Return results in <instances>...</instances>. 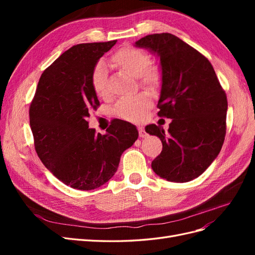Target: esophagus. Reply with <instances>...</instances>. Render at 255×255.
I'll return each instance as SVG.
<instances>
[{
  "label": "esophagus",
  "instance_id": "obj_1",
  "mask_svg": "<svg viewBox=\"0 0 255 255\" xmlns=\"http://www.w3.org/2000/svg\"><path fill=\"white\" fill-rule=\"evenodd\" d=\"M137 128H138V133H139V137L140 138H144V137H146V135H148V134L145 133V130H144V128L142 127H138Z\"/></svg>",
  "mask_w": 255,
  "mask_h": 255
}]
</instances>
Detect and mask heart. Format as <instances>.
I'll list each match as a JSON object with an SVG mask.
<instances>
[{
	"instance_id": "1",
	"label": "heart",
	"mask_w": 255,
	"mask_h": 255,
	"mask_svg": "<svg viewBox=\"0 0 255 255\" xmlns=\"http://www.w3.org/2000/svg\"><path fill=\"white\" fill-rule=\"evenodd\" d=\"M111 60L116 68L135 76L140 86L152 90L160 86L163 80L161 72L158 67L150 65V57L144 51L135 47H123L113 54ZM91 85L98 97L105 98L109 95L106 69L102 61H99L92 70ZM151 105V96L142 91L130 98L120 100L116 104L114 113L122 119L137 122L143 119Z\"/></svg>"
}]
</instances>
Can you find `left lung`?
I'll return each mask as SVG.
<instances>
[{
	"instance_id": "8db88e82",
	"label": "left lung",
	"mask_w": 255,
	"mask_h": 255,
	"mask_svg": "<svg viewBox=\"0 0 255 255\" xmlns=\"http://www.w3.org/2000/svg\"><path fill=\"white\" fill-rule=\"evenodd\" d=\"M135 44L159 57L163 84L157 115L172 119L167 133L156 125L145 127L146 133L156 135L163 143L152 169L169 182H189L206 170L222 148L226 91L210 60L176 36L152 34Z\"/></svg>"
}]
</instances>
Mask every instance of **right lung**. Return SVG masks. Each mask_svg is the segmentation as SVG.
Here are the masks:
<instances>
[{
    "mask_svg": "<svg viewBox=\"0 0 255 255\" xmlns=\"http://www.w3.org/2000/svg\"><path fill=\"white\" fill-rule=\"evenodd\" d=\"M117 40L73 45L41 74L29 106L35 150L43 165L72 188L91 190L110 181L121 154L138 138L135 126L114 119L106 134L89 128L100 102L91 85L98 60Z\"/></svg>",
    "mask_w": 255,
    "mask_h": 255,
    "instance_id": "right-lung-1",
    "label": "right lung"
}]
</instances>
